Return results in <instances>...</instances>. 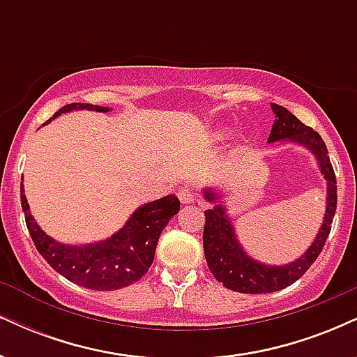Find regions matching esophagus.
<instances>
[{
    "label": "esophagus",
    "instance_id": "obj_1",
    "mask_svg": "<svg viewBox=\"0 0 357 357\" xmlns=\"http://www.w3.org/2000/svg\"><path fill=\"white\" fill-rule=\"evenodd\" d=\"M178 198L183 204H190L196 199L195 192H192L190 188H179L178 190Z\"/></svg>",
    "mask_w": 357,
    "mask_h": 357
}]
</instances>
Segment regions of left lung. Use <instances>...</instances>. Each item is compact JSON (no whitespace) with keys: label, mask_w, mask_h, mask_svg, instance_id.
I'll return each instance as SVG.
<instances>
[{"label":"left lung","mask_w":357,"mask_h":357,"mask_svg":"<svg viewBox=\"0 0 357 357\" xmlns=\"http://www.w3.org/2000/svg\"><path fill=\"white\" fill-rule=\"evenodd\" d=\"M272 105L275 121L268 136V144L284 141L294 142L315 155L321 174L327 183L326 213L324 221L319 228L315 240L307 252L302 253L297 260L285 265H267L255 260L245 252L236 238L233 221L228 216L227 208L220 202L218 190L204 188L203 196L206 202L213 203L211 210L204 211L206 223L203 231V248L206 264L211 273L227 289L240 294H268L285 289L297 282L314 264L315 258L322 252L327 236L331 233L335 206H337V186H335V174L331 165L329 153L324 144L322 137L312 129L302 124L298 119L289 112L285 107L277 104Z\"/></svg>","instance_id":"1"}]
</instances>
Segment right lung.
Segmentation results:
<instances>
[{"label":"right lung","instance_id":"add662e5","mask_svg":"<svg viewBox=\"0 0 357 357\" xmlns=\"http://www.w3.org/2000/svg\"><path fill=\"white\" fill-rule=\"evenodd\" d=\"M72 110H96L109 112V107L92 104H68L61 107L53 119ZM43 124V126H45ZM22 208L28 231L40 252L53 270L73 284L92 290H117L127 287L147 273L153 265L155 247L167 221L179 211V199L174 195L139 206L124 227L109 238L87 245L60 243L48 236L30 213L22 183Z\"/></svg>","mask_w":357,"mask_h":357}]
</instances>
